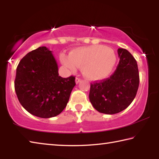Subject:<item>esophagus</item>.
Here are the masks:
<instances>
[{
	"mask_svg": "<svg viewBox=\"0 0 159 159\" xmlns=\"http://www.w3.org/2000/svg\"><path fill=\"white\" fill-rule=\"evenodd\" d=\"M80 81H81V79H80V78H76V84H78V83H80Z\"/></svg>",
	"mask_w": 159,
	"mask_h": 159,
	"instance_id": "esophagus-1",
	"label": "esophagus"
}]
</instances>
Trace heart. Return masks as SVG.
I'll list each match as a JSON object with an SVG mask.
<instances>
[{"instance_id": "obj_1", "label": "heart", "mask_w": 159, "mask_h": 159, "mask_svg": "<svg viewBox=\"0 0 159 159\" xmlns=\"http://www.w3.org/2000/svg\"><path fill=\"white\" fill-rule=\"evenodd\" d=\"M116 60V55L112 48L95 45L72 50L69 57L62 59V62L71 71L81 67L86 78L98 80L105 79L111 73Z\"/></svg>"}]
</instances>
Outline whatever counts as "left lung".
Wrapping results in <instances>:
<instances>
[{
	"instance_id": "left-lung-1",
	"label": "left lung",
	"mask_w": 159,
	"mask_h": 159,
	"mask_svg": "<svg viewBox=\"0 0 159 159\" xmlns=\"http://www.w3.org/2000/svg\"><path fill=\"white\" fill-rule=\"evenodd\" d=\"M118 55L120 60L114 73L109 79L90 84V103L103 114L123 111L133 101L138 90L139 77L135 59L123 48H118Z\"/></svg>"
}]
</instances>
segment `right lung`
Masks as SVG:
<instances>
[{
    "label": "right lung",
    "instance_id": "add662e5",
    "mask_svg": "<svg viewBox=\"0 0 159 159\" xmlns=\"http://www.w3.org/2000/svg\"><path fill=\"white\" fill-rule=\"evenodd\" d=\"M75 85L74 76H59L57 61L45 46L26 54L17 67L15 90L17 98L26 111L38 117L60 114Z\"/></svg>",
    "mask_w": 159,
    "mask_h": 159
}]
</instances>
